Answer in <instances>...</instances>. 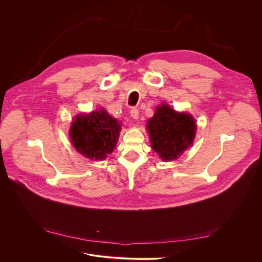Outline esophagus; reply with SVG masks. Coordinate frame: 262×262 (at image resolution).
Returning <instances> with one entry per match:
<instances>
[{"label": "esophagus", "instance_id": "esophagus-1", "mask_svg": "<svg viewBox=\"0 0 262 262\" xmlns=\"http://www.w3.org/2000/svg\"><path fill=\"white\" fill-rule=\"evenodd\" d=\"M130 116L134 118V119H138L139 117V110L136 108V107H133L130 110Z\"/></svg>", "mask_w": 262, "mask_h": 262}]
</instances>
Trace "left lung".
<instances>
[{
    "label": "left lung",
    "mask_w": 262,
    "mask_h": 262,
    "mask_svg": "<svg viewBox=\"0 0 262 262\" xmlns=\"http://www.w3.org/2000/svg\"><path fill=\"white\" fill-rule=\"evenodd\" d=\"M147 129L152 149L163 161H170L192 144L196 125L189 114L177 113L169 105L162 104L148 120Z\"/></svg>",
    "instance_id": "1"
}]
</instances>
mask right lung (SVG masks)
Masks as SVG:
<instances>
[{"mask_svg":"<svg viewBox=\"0 0 262 262\" xmlns=\"http://www.w3.org/2000/svg\"><path fill=\"white\" fill-rule=\"evenodd\" d=\"M120 123L105 110L79 115L72 123L70 138L82 156L100 161L112 154L120 134Z\"/></svg>","mask_w":262,"mask_h":262,"instance_id":"obj_1","label":"right lung"}]
</instances>
